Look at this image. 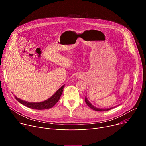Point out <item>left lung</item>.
I'll return each mask as SVG.
<instances>
[{"mask_svg": "<svg viewBox=\"0 0 146 146\" xmlns=\"http://www.w3.org/2000/svg\"><path fill=\"white\" fill-rule=\"evenodd\" d=\"M85 102L86 103L87 105H88V106H89L90 108L92 109L93 110H96V111H99V112H105V111H108L109 110H110L113 109V108H110L109 109H100V108H97L96 107H94L93 105H92V104L90 103V102H89V101L87 100L86 96L85 98Z\"/></svg>", "mask_w": 146, "mask_h": 146, "instance_id": "left-lung-1", "label": "left lung"}]
</instances>
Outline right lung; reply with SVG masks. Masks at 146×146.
Returning a JSON list of instances; mask_svg holds the SVG:
<instances>
[{
	"label": "right lung",
	"instance_id": "obj_1",
	"mask_svg": "<svg viewBox=\"0 0 146 146\" xmlns=\"http://www.w3.org/2000/svg\"><path fill=\"white\" fill-rule=\"evenodd\" d=\"M64 85L62 87H61L58 91L55 93L50 98L42 102H39V103H30L26 101H24L21 99H19V98H17L15 96V99L23 105L30 108L33 109H36V110H44V109H48L52 108L54 106L56 103L59 101L60 97L62 95V92H63V90L64 87Z\"/></svg>",
	"mask_w": 146,
	"mask_h": 146
}]
</instances>
